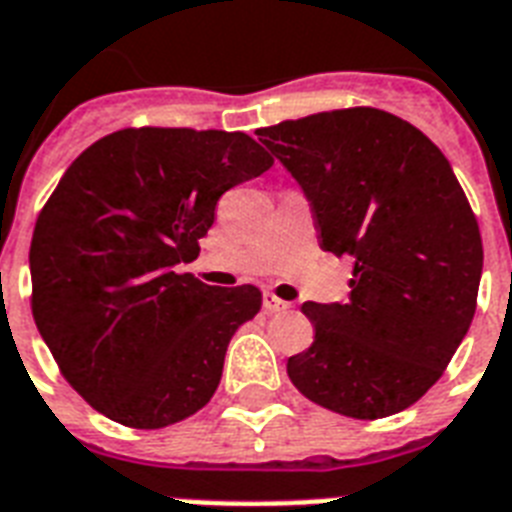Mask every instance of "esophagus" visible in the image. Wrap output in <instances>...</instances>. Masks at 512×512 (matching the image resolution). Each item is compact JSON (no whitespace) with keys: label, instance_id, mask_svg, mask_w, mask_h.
Wrapping results in <instances>:
<instances>
[{"label":"esophagus","instance_id":"obj_1","mask_svg":"<svg viewBox=\"0 0 512 512\" xmlns=\"http://www.w3.org/2000/svg\"><path fill=\"white\" fill-rule=\"evenodd\" d=\"M288 307H291L288 301L277 299L272 291H264V310H267V312H283V310H288Z\"/></svg>","mask_w":512,"mask_h":512}]
</instances>
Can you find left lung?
<instances>
[{
	"label": "left lung",
	"mask_w": 512,
	"mask_h": 512,
	"mask_svg": "<svg viewBox=\"0 0 512 512\" xmlns=\"http://www.w3.org/2000/svg\"><path fill=\"white\" fill-rule=\"evenodd\" d=\"M256 136L307 194L320 248L355 264L347 304L301 307L315 339L288 358L293 387L352 419L414 406L465 339L481 283V229L449 160L411 122L371 106Z\"/></svg>",
	"instance_id": "1"
}]
</instances>
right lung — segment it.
Wrapping results in <instances>:
<instances>
[{
  "mask_svg": "<svg viewBox=\"0 0 512 512\" xmlns=\"http://www.w3.org/2000/svg\"><path fill=\"white\" fill-rule=\"evenodd\" d=\"M275 157L240 130L122 128L71 162L31 237V312L63 379L125 427L197 414L256 285H205L181 264L227 189Z\"/></svg>",
  "mask_w": 512,
  "mask_h": 512,
  "instance_id": "right-lung-1",
  "label": "right lung"
}]
</instances>
